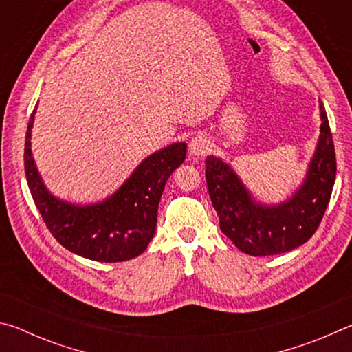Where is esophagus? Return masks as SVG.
<instances>
[{
  "label": "esophagus",
  "instance_id": "obj_1",
  "mask_svg": "<svg viewBox=\"0 0 352 352\" xmlns=\"http://www.w3.org/2000/svg\"><path fill=\"white\" fill-rule=\"evenodd\" d=\"M210 148H211V141L208 140V136L205 135H195L189 142V152L190 155H194V157H200V155L208 153Z\"/></svg>",
  "mask_w": 352,
  "mask_h": 352
}]
</instances>
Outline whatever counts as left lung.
<instances>
[{
	"label": "left lung",
	"instance_id": "1",
	"mask_svg": "<svg viewBox=\"0 0 352 352\" xmlns=\"http://www.w3.org/2000/svg\"><path fill=\"white\" fill-rule=\"evenodd\" d=\"M317 152L307 178L290 200L278 206L254 204L228 164L206 158V184L222 233L250 256H273L302 245L315 234L336 182V148L323 104Z\"/></svg>",
	"mask_w": 352,
	"mask_h": 352
}]
</instances>
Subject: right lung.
I'll return each mask as SVG.
<instances>
[{"label":"right lung","instance_id":"1","mask_svg":"<svg viewBox=\"0 0 352 352\" xmlns=\"http://www.w3.org/2000/svg\"><path fill=\"white\" fill-rule=\"evenodd\" d=\"M34 113L28 124L25 169L35 206L58 243L83 258L122 262L141 254L157 228L158 204L172 172L186 158V144L175 142L146 158L109 200L93 206L68 205L47 192L31 152Z\"/></svg>","mask_w":352,"mask_h":352}]
</instances>
